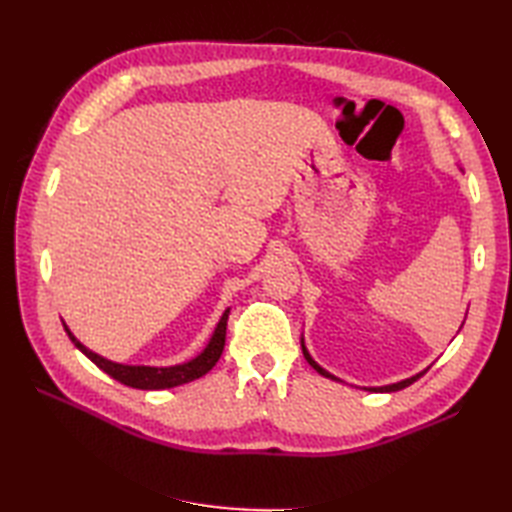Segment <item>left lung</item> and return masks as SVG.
I'll return each instance as SVG.
<instances>
[{"mask_svg":"<svg viewBox=\"0 0 512 512\" xmlns=\"http://www.w3.org/2000/svg\"><path fill=\"white\" fill-rule=\"evenodd\" d=\"M301 350H303V356H306V361L314 367V369H317V372L321 374V376H325V378H332V380H339V378H336V376H332L330 372H325V369L321 367V365H317V363H314L312 361V356L308 354V350H306V345H303L301 343ZM424 372H427V369H424ZM424 372H420V374H416V376H411V378H407V380H400V383H394V385H385V387H372V389H369V391H398V389H405V387H409L411 383H416V380L424 374Z\"/></svg>","mask_w":512,"mask_h":512,"instance_id":"left-lung-1","label":"left lung"}]
</instances>
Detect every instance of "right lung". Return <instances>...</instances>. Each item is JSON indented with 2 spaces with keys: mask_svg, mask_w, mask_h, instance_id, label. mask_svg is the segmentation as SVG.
Segmentation results:
<instances>
[{
  "mask_svg": "<svg viewBox=\"0 0 512 512\" xmlns=\"http://www.w3.org/2000/svg\"><path fill=\"white\" fill-rule=\"evenodd\" d=\"M228 308L220 323H217V328L211 336L209 345L204 347V352L200 356H195L193 361L189 363H182V365H173V367H145V365H121V363H112L107 361V358L94 354L88 347L81 345L79 341L74 339V334L68 330V325H65V332L72 339V343L79 347V350L90 358V361L103 369L107 376H112L118 383H123L127 387H134V389H169V387H178L184 383H191V380L204 376L206 372H211L215 367V363L220 361V356L224 352V341H226V321H228Z\"/></svg>",
  "mask_w": 512,
  "mask_h": 512,
  "instance_id": "obj_1",
  "label": "right lung"
}]
</instances>
